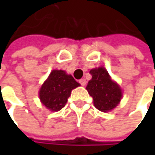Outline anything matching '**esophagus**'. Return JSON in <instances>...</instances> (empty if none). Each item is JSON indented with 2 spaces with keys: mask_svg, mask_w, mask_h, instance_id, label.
<instances>
[{
  "mask_svg": "<svg viewBox=\"0 0 155 155\" xmlns=\"http://www.w3.org/2000/svg\"><path fill=\"white\" fill-rule=\"evenodd\" d=\"M79 84H80L82 86H84V85L86 84V80H85V78H81L80 80H79Z\"/></svg>",
  "mask_w": 155,
  "mask_h": 155,
  "instance_id": "esophagus-1",
  "label": "esophagus"
}]
</instances>
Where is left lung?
Segmentation results:
<instances>
[{"label":"left lung","mask_w":155,"mask_h":155,"mask_svg":"<svg viewBox=\"0 0 155 155\" xmlns=\"http://www.w3.org/2000/svg\"><path fill=\"white\" fill-rule=\"evenodd\" d=\"M90 73L92 78L89 81L86 90L92 97L95 107L102 112L114 110L122 97V89L103 66L91 69Z\"/></svg>","instance_id":"left-lung-1"}]
</instances>
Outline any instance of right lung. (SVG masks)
Instances as JSON below:
<instances>
[{
	"label": "right lung",
	"mask_w": 155,
	"mask_h": 155,
	"mask_svg": "<svg viewBox=\"0 0 155 155\" xmlns=\"http://www.w3.org/2000/svg\"><path fill=\"white\" fill-rule=\"evenodd\" d=\"M80 86L71 75L62 70H53L40 88V102L51 111H58L64 107L71 91Z\"/></svg>",
	"instance_id": "obj_1"
}]
</instances>
